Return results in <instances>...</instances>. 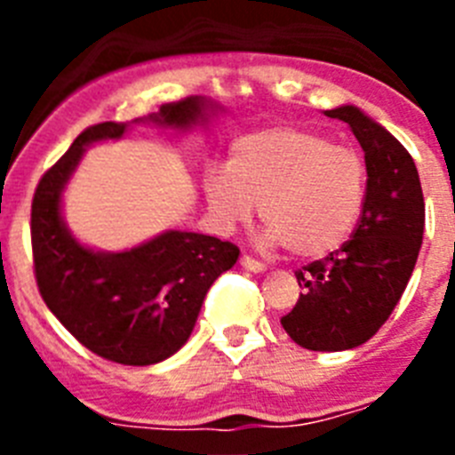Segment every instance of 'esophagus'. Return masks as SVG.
Returning <instances> with one entry per match:
<instances>
[{"mask_svg": "<svg viewBox=\"0 0 455 455\" xmlns=\"http://www.w3.org/2000/svg\"><path fill=\"white\" fill-rule=\"evenodd\" d=\"M239 264H241V267H243V268H248V271H255V273L267 271V264H264V262H257L255 257H251V255H241Z\"/></svg>", "mask_w": 455, "mask_h": 455, "instance_id": "34e87169", "label": "esophagus"}]
</instances>
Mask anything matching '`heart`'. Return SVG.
I'll return each mask as SVG.
<instances>
[{
  "instance_id": "b5f03b06",
  "label": "heart",
  "mask_w": 455,
  "mask_h": 455,
  "mask_svg": "<svg viewBox=\"0 0 455 455\" xmlns=\"http://www.w3.org/2000/svg\"><path fill=\"white\" fill-rule=\"evenodd\" d=\"M369 171L351 146L296 127H271L239 139L230 164L204 172L216 223L236 230L255 216L271 246L312 259L337 251L355 232L367 200Z\"/></svg>"
}]
</instances>
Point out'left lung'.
<instances>
[{
  "label": "left lung",
  "mask_w": 455,
  "mask_h": 455,
  "mask_svg": "<svg viewBox=\"0 0 455 455\" xmlns=\"http://www.w3.org/2000/svg\"><path fill=\"white\" fill-rule=\"evenodd\" d=\"M344 120L364 150L369 182L351 239L296 271L303 293L280 319L309 351H347L371 339L403 296L424 239V193L410 152L355 107L325 111Z\"/></svg>",
  "instance_id": "8db88e82"
}]
</instances>
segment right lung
<instances>
[{"label": "right lung", "instance_id": "add662e5", "mask_svg": "<svg viewBox=\"0 0 455 455\" xmlns=\"http://www.w3.org/2000/svg\"><path fill=\"white\" fill-rule=\"evenodd\" d=\"M203 98L162 104L159 124L188 127L204 116ZM127 123L86 127L40 178L31 203V252L38 291L63 328L108 363L148 367L184 347L216 277L235 267L239 248L196 232H166L127 252L79 246L59 214L61 191L84 146L118 139Z\"/></svg>", "mask_w": 455, "mask_h": 455}]
</instances>
